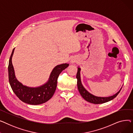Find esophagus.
<instances>
[{"label": "esophagus", "mask_w": 133, "mask_h": 133, "mask_svg": "<svg viewBox=\"0 0 133 133\" xmlns=\"http://www.w3.org/2000/svg\"><path fill=\"white\" fill-rule=\"evenodd\" d=\"M71 62H74V61H73V60H72Z\"/></svg>", "instance_id": "34e87169"}]
</instances>
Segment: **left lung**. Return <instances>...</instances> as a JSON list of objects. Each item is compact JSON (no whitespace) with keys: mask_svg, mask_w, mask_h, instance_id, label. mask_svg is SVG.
Listing matches in <instances>:
<instances>
[{"mask_svg":"<svg viewBox=\"0 0 133 133\" xmlns=\"http://www.w3.org/2000/svg\"><path fill=\"white\" fill-rule=\"evenodd\" d=\"M81 69L79 67L77 74H76V79H77V85L80 94L82 96V97L87 101L94 103V104H101L103 103L107 102H108L111 100L114 99L115 97L118 95V94L120 93V90H121L122 88L120 90L118 91L117 93L113 95V96H110L109 97H99L93 95V94L89 93L87 90L83 87L80 79V72Z\"/></svg>","mask_w":133,"mask_h":133,"instance_id":"1","label":"left lung"}]
</instances>
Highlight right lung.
I'll use <instances>...</instances> for the list:
<instances>
[{
  "label": "right lung",
  "mask_w": 133,
  "mask_h": 133,
  "mask_svg": "<svg viewBox=\"0 0 133 133\" xmlns=\"http://www.w3.org/2000/svg\"><path fill=\"white\" fill-rule=\"evenodd\" d=\"M14 50L15 48L11 55L8 66L9 80L13 92L21 101L28 104L37 105L47 102L53 96L55 91L59 74L69 64H63L55 66L51 72L48 81L44 85L36 88L29 87L19 82L15 76L12 63Z\"/></svg>",
  "instance_id": "add662e5"
}]
</instances>
